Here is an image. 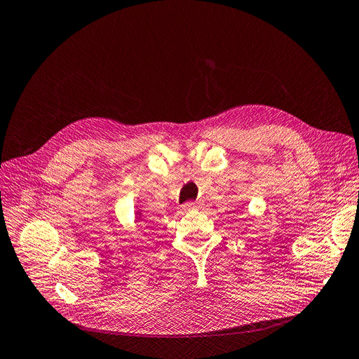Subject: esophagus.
Segmentation results:
<instances>
[{
	"instance_id": "1",
	"label": "esophagus",
	"mask_w": 359,
	"mask_h": 359,
	"mask_svg": "<svg viewBox=\"0 0 359 359\" xmlns=\"http://www.w3.org/2000/svg\"><path fill=\"white\" fill-rule=\"evenodd\" d=\"M196 208H199V203H198V202H192V201H189V202H186V203L183 205V209H184V210L196 209Z\"/></svg>"
}]
</instances>
